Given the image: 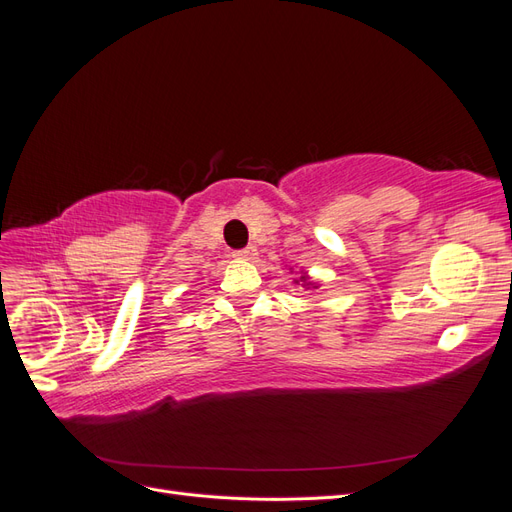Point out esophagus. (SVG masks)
I'll list each match as a JSON object with an SVG mask.
<instances>
[{
  "label": "esophagus",
  "instance_id": "34e87169",
  "mask_svg": "<svg viewBox=\"0 0 512 512\" xmlns=\"http://www.w3.org/2000/svg\"><path fill=\"white\" fill-rule=\"evenodd\" d=\"M232 256L241 258V260H254L258 256V250H256V245H247V247H243V250H237Z\"/></svg>",
  "mask_w": 512,
  "mask_h": 512
}]
</instances>
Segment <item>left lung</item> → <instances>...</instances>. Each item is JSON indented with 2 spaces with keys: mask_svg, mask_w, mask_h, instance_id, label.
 Instances as JSON below:
<instances>
[{
  "mask_svg": "<svg viewBox=\"0 0 512 512\" xmlns=\"http://www.w3.org/2000/svg\"><path fill=\"white\" fill-rule=\"evenodd\" d=\"M303 273V271H301ZM294 284H301L303 288H309V286H312V288H318L314 282H309V277H307V273H303L301 277H299V280H294Z\"/></svg>",
  "mask_w": 512,
  "mask_h": 512,
  "instance_id": "1",
  "label": "left lung"
}]
</instances>
